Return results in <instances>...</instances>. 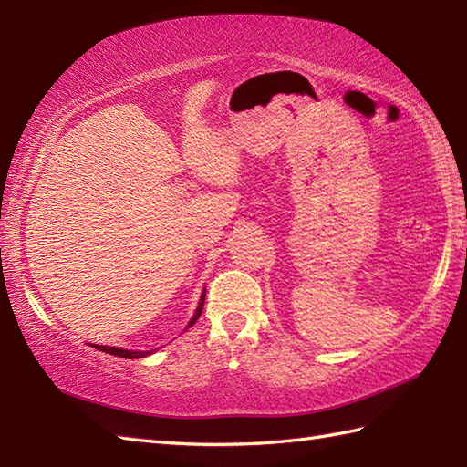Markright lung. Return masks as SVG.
<instances>
[{"label":"right lung","instance_id":"1","mask_svg":"<svg viewBox=\"0 0 467 467\" xmlns=\"http://www.w3.org/2000/svg\"><path fill=\"white\" fill-rule=\"evenodd\" d=\"M202 306H204V293H202V296H201V303H198V309H196V313H194V317H192L191 327L198 321V317H201ZM92 347H94V349L104 351V353L124 357V359H138V357H146L148 353H152V351H128V349H118V347H108V345H92Z\"/></svg>","mask_w":467,"mask_h":467}]
</instances>
